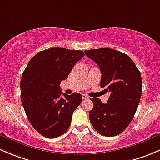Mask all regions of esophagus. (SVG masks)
<instances>
[{
	"instance_id": "esophagus-1",
	"label": "esophagus",
	"mask_w": 160,
	"mask_h": 160,
	"mask_svg": "<svg viewBox=\"0 0 160 160\" xmlns=\"http://www.w3.org/2000/svg\"><path fill=\"white\" fill-rule=\"evenodd\" d=\"M82 98H83V100H84V99H89V97H88V95H86V94H82Z\"/></svg>"
}]
</instances>
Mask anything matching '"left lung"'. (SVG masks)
<instances>
[{"label": "left lung", "mask_w": 160, "mask_h": 160, "mask_svg": "<svg viewBox=\"0 0 160 160\" xmlns=\"http://www.w3.org/2000/svg\"><path fill=\"white\" fill-rule=\"evenodd\" d=\"M101 72V87L110 92L108 102L90 98L93 108L89 112L90 123L104 136L119 135L133 119L142 96V77L132 59L109 48L84 51Z\"/></svg>", "instance_id": "left-lung-1"}]
</instances>
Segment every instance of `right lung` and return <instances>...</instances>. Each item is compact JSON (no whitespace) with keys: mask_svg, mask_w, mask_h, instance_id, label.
I'll list each match as a JSON object with an SVG mask.
<instances>
[{"mask_svg":"<svg viewBox=\"0 0 160 160\" xmlns=\"http://www.w3.org/2000/svg\"><path fill=\"white\" fill-rule=\"evenodd\" d=\"M83 56L81 50L45 49L31 59L23 72L20 83L22 105L29 122L42 136L56 138L70 127L82 96L72 93L62 97L59 85Z\"/></svg>","mask_w":160,"mask_h":160,"instance_id":"add662e5","label":"right lung"}]
</instances>
